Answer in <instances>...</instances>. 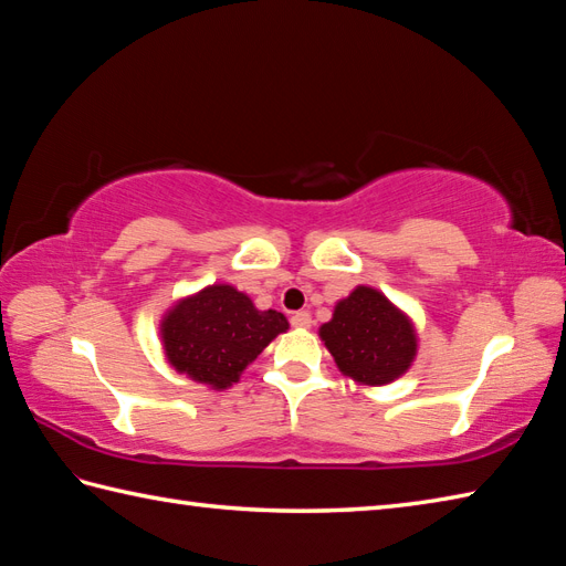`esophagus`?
<instances>
[{
	"label": "esophagus",
	"instance_id": "1",
	"mask_svg": "<svg viewBox=\"0 0 566 566\" xmlns=\"http://www.w3.org/2000/svg\"><path fill=\"white\" fill-rule=\"evenodd\" d=\"M311 314H306V311H296V314L292 316V326L294 328H311Z\"/></svg>",
	"mask_w": 566,
	"mask_h": 566
}]
</instances>
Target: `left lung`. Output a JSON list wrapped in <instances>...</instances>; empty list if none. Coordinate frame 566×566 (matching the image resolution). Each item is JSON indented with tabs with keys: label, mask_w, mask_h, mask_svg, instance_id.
Masks as SVG:
<instances>
[{
	"label": "left lung",
	"mask_w": 566,
	"mask_h": 566,
	"mask_svg": "<svg viewBox=\"0 0 566 566\" xmlns=\"http://www.w3.org/2000/svg\"><path fill=\"white\" fill-rule=\"evenodd\" d=\"M343 377L365 387H384L411 369L418 333L411 316L375 286L359 284L318 328Z\"/></svg>",
	"instance_id": "8db88e82"
}]
</instances>
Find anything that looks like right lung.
Returning a JSON list of instances; mask_svg holds the SVG:
<instances>
[{
  "mask_svg": "<svg viewBox=\"0 0 566 566\" xmlns=\"http://www.w3.org/2000/svg\"><path fill=\"white\" fill-rule=\"evenodd\" d=\"M290 331V321L274 308L260 311L233 284H209L177 298L160 321L165 359L177 375L223 391L243 375L250 363L276 335Z\"/></svg>",
  "mask_w": 566,
  "mask_h": 566,
  "instance_id": "1",
  "label": "right lung"
}]
</instances>
